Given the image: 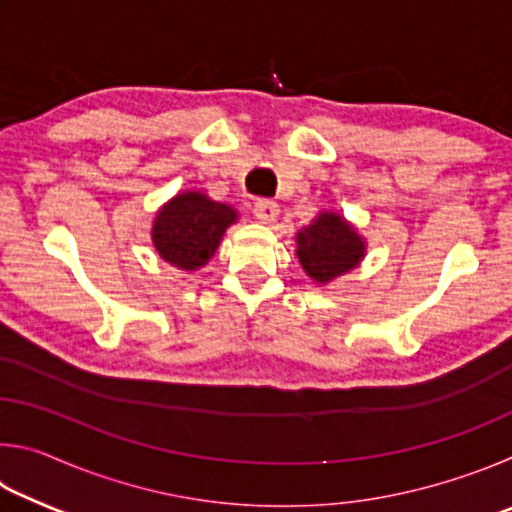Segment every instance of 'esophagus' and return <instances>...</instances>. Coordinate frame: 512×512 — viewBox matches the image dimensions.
Instances as JSON below:
<instances>
[{
    "label": "esophagus",
    "instance_id": "esophagus-1",
    "mask_svg": "<svg viewBox=\"0 0 512 512\" xmlns=\"http://www.w3.org/2000/svg\"><path fill=\"white\" fill-rule=\"evenodd\" d=\"M280 214V207H277L275 201H268V198H259L255 203V216L262 223H273Z\"/></svg>",
    "mask_w": 512,
    "mask_h": 512
}]
</instances>
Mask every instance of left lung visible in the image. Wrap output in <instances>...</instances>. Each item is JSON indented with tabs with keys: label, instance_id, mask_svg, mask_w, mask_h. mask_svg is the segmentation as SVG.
Instances as JSON below:
<instances>
[{
	"label": "left lung",
	"instance_id": "8db88e82",
	"mask_svg": "<svg viewBox=\"0 0 512 512\" xmlns=\"http://www.w3.org/2000/svg\"><path fill=\"white\" fill-rule=\"evenodd\" d=\"M296 244L302 268L318 284L332 282L357 268L366 255V239L336 212H320L298 232Z\"/></svg>",
	"mask_w": 512,
	"mask_h": 512
}]
</instances>
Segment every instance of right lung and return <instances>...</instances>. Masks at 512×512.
<instances>
[{
  "label": "right lung",
  "instance_id": "obj_1",
  "mask_svg": "<svg viewBox=\"0 0 512 512\" xmlns=\"http://www.w3.org/2000/svg\"><path fill=\"white\" fill-rule=\"evenodd\" d=\"M237 216L235 207L212 201L203 192L176 194L155 214L153 246L164 262L180 271H196L210 262Z\"/></svg>",
  "mask_w": 512,
  "mask_h": 512
}]
</instances>
